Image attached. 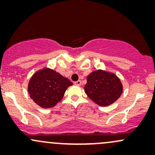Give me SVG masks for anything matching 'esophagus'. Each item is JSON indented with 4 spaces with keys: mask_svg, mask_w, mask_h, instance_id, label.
<instances>
[{
    "mask_svg": "<svg viewBox=\"0 0 155 155\" xmlns=\"http://www.w3.org/2000/svg\"><path fill=\"white\" fill-rule=\"evenodd\" d=\"M74 84L77 85V86H80V85L81 84V81H80V80H78V81H76L74 82Z\"/></svg>",
    "mask_w": 155,
    "mask_h": 155,
    "instance_id": "34e87169",
    "label": "esophagus"
}]
</instances>
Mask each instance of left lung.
<instances>
[{"label": "left lung", "mask_w": 155, "mask_h": 155, "mask_svg": "<svg viewBox=\"0 0 155 155\" xmlns=\"http://www.w3.org/2000/svg\"><path fill=\"white\" fill-rule=\"evenodd\" d=\"M85 93L95 104L107 106L115 102L122 92V86L117 76L111 73L98 70L87 78Z\"/></svg>", "instance_id": "obj_1"}]
</instances>
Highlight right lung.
<instances>
[{"instance_id": "right-lung-1", "label": "right lung", "mask_w": 155, "mask_h": 155, "mask_svg": "<svg viewBox=\"0 0 155 155\" xmlns=\"http://www.w3.org/2000/svg\"><path fill=\"white\" fill-rule=\"evenodd\" d=\"M73 84L70 80L49 68L32 76L28 92L33 101L42 108H51L63 98L65 90Z\"/></svg>"}]
</instances>
